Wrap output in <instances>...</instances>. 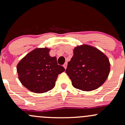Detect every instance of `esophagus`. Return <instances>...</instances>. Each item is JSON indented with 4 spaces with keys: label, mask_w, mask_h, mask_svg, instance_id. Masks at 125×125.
I'll return each instance as SVG.
<instances>
[{
    "label": "esophagus",
    "mask_w": 125,
    "mask_h": 125,
    "mask_svg": "<svg viewBox=\"0 0 125 125\" xmlns=\"http://www.w3.org/2000/svg\"><path fill=\"white\" fill-rule=\"evenodd\" d=\"M63 67L65 68V69H66V67H67V63H65L63 65Z\"/></svg>",
    "instance_id": "obj_1"
}]
</instances>
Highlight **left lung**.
<instances>
[{
  "instance_id": "left-lung-1",
  "label": "left lung",
  "mask_w": 125,
  "mask_h": 125,
  "mask_svg": "<svg viewBox=\"0 0 125 125\" xmlns=\"http://www.w3.org/2000/svg\"><path fill=\"white\" fill-rule=\"evenodd\" d=\"M110 63L100 50L87 45L75 47L66 73L75 88L89 91L96 89L108 78Z\"/></svg>"
}]
</instances>
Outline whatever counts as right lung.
Segmentation results:
<instances>
[{
	"mask_svg": "<svg viewBox=\"0 0 125 125\" xmlns=\"http://www.w3.org/2000/svg\"><path fill=\"white\" fill-rule=\"evenodd\" d=\"M50 49L37 48L28 54L17 66L19 79L25 88L36 93H43L55 86L58 75L65 68L49 55Z\"/></svg>",
	"mask_w": 125,
	"mask_h": 125,
	"instance_id": "add662e5",
	"label": "right lung"
}]
</instances>
